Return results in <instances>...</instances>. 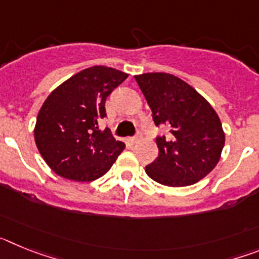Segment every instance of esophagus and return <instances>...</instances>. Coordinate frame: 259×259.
I'll return each mask as SVG.
<instances>
[{"mask_svg":"<svg viewBox=\"0 0 259 259\" xmlns=\"http://www.w3.org/2000/svg\"><path fill=\"white\" fill-rule=\"evenodd\" d=\"M140 136H141V132H140V130H137L136 135H135V136L132 137V139H131V144H136L137 141H139V139H140Z\"/></svg>","mask_w":259,"mask_h":259,"instance_id":"34e87169","label":"esophagus"}]
</instances>
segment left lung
Here are the masks:
<instances>
[{"label":"left lung","instance_id":"obj_1","mask_svg":"<svg viewBox=\"0 0 259 259\" xmlns=\"http://www.w3.org/2000/svg\"><path fill=\"white\" fill-rule=\"evenodd\" d=\"M157 127L170 134L155 137L157 159L145 167L149 178L168 187L197 183L217 166L224 146L221 119L189 84L166 72L135 76Z\"/></svg>","mask_w":259,"mask_h":259}]
</instances>
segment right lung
<instances>
[{
  "label": "right lung",
  "mask_w": 259,
  "mask_h": 259,
  "mask_svg": "<svg viewBox=\"0 0 259 259\" xmlns=\"http://www.w3.org/2000/svg\"><path fill=\"white\" fill-rule=\"evenodd\" d=\"M128 77L122 71L95 66L80 71L54 89L38 111L35 141L54 172L75 182H92L110 170L124 149L109 128L105 102Z\"/></svg>",
  "instance_id": "add662e5"
}]
</instances>
